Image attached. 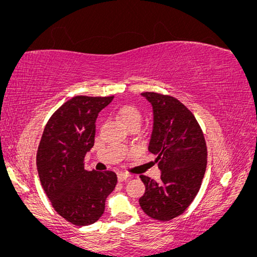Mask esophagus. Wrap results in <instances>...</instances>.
I'll list each match as a JSON object with an SVG mask.
<instances>
[{"label": "esophagus", "instance_id": "1", "mask_svg": "<svg viewBox=\"0 0 257 257\" xmlns=\"http://www.w3.org/2000/svg\"><path fill=\"white\" fill-rule=\"evenodd\" d=\"M128 177H130L128 173H122V172H120V173H118V180L119 181H124Z\"/></svg>", "mask_w": 257, "mask_h": 257}]
</instances>
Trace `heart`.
Masks as SVG:
<instances>
[{"label": "heart", "instance_id": "b5f03b06", "mask_svg": "<svg viewBox=\"0 0 257 257\" xmlns=\"http://www.w3.org/2000/svg\"><path fill=\"white\" fill-rule=\"evenodd\" d=\"M117 115L127 127H131L132 125H140L143 117L139 108L133 104L120 105L117 108Z\"/></svg>", "mask_w": 257, "mask_h": 257}]
</instances>
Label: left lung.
<instances>
[{
	"label": "left lung",
	"instance_id": "left-lung-1",
	"mask_svg": "<svg viewBox=\"0 0 257 257\" xmlns=\"http://www.w3.org/2000/svg\"><path fill=\"white\" fill-rule=\"evenodd\" d=\"M153 107L149 150L157 154L160 181L140 175L146 191L140 207L150 217L170 221L181 215L195 199L207 167V145L194 114L177 98L143 92Z\"/></svg>",
	"mask_w": 257,
	"mask_h": 257
}]
</instances>
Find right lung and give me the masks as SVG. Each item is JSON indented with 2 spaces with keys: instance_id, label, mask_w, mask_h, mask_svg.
I'll list each match as a JSON object with an SVG mask.
<instances>
[{
  "instance_id": "right-lung-1",
  "label": "right lung",
  "mask_w": 257,
  "mask_h": 257,
  "mask_svg": "<svg viewBox=\"0 0 257 257\" xmlns=\"http://www.w3.org/2000/svg\"><path fill=\"white\" fill-rule=\"evenodd\" d=\"M112 99L76 96L65 101L49 118L38 145L42 187L56 212L75 226L96 222L117 185L114 172L84 168V157L94 144L97 115Z\"/></svg>"
}]
</instances>
